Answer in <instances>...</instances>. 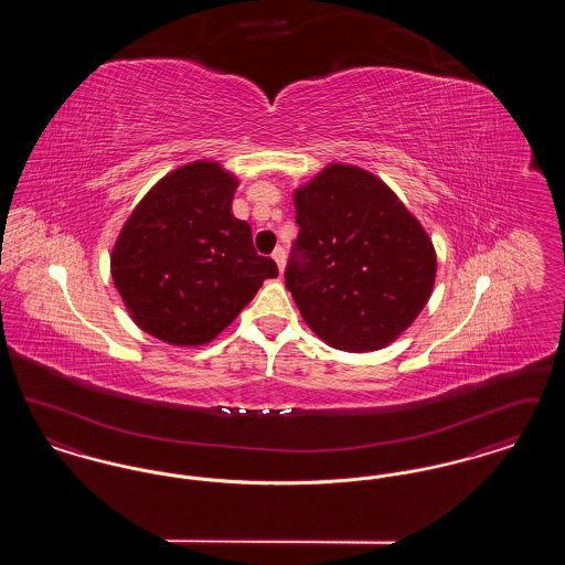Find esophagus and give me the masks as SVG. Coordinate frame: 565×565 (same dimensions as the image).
Returning a JSON list of instances; mask_svg holds the SVG:
<instances>
[{"label":"esophagus","instance_id":"obj_1","mask_svg":"<svg viewBox=\"0 0 565 565\" xmlns=\"http://www.w3.org/2000/svg\"><path fill=\"white\" fill-rule=\"evenodd\" d=\"M270 256H273V260H275L279 273H284V269H286V252H284V247H275V252H273Z\"/></svg>","mask_w":565,"mask_h":565}]
</instances>
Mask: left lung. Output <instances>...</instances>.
<instances>
[{
	"instance_id": "obj_1",
	"label": "left lung",
	"mask_w": 565,
	"mask_h": 565,
	"mask_svg": "<svg viewBox=\"0 0 565 565\" xmlns=\"http://www.w3.org/2000/svg\"><path fill=\"white\" fill-rule=\"evenodd\" d=\"M295 256L286 288L334 350H381L430 300L436 249L422 222L375 173L330 162L295 190Z\"/></svg>"
}]
</instances>
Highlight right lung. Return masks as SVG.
<instances>
[{
	"label": "right lung",
	"mask_w": 565,
	"mask_h": 565,
	"mask_svg": "<svg viewBox=\"0 0 565 565\" xmlns=\"http://www.w3.org/2000/svg\"><path fill=\"white\" fill-rule=\"evenodd\" d=\"M239 186L217 161L169 171L135 205L109 270L131 320L178 348H199L243 311L277 265L258 256L231 207Z\"/></svg>",
	"instance_id": "1"
}]
</instances>
